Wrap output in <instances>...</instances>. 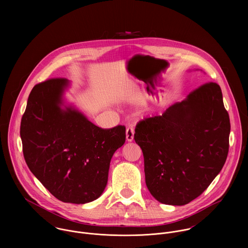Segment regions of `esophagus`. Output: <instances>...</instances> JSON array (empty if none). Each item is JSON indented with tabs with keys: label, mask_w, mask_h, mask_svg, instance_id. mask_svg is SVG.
<instances>
[{
	"label": "esophagus",
	"mask_w": 248,
	"mask_h": 248,
	"mask_svg": "<svg viewBox=\"0 0 248 248\" xmlns=\"http://www.w3.org/2000/svg\"><path fill=\"white\" fill-rule=\"evenodd\" d=\"M134 135L135 131L132 127H128L126 130V140L128 142H132L134 140Z\"/></svg>",
	"instance_id": "1"
}]
</instances>
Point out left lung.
Returning a JSON list of instances; mask_svg holds the SVG:
<instances>
[{
	"instance_id": "1",
	"label": "left lung",
	"mask_w": 248,
	"mask_h": 248,
	"mask_svg": "<svg viewBox=\"0 0 248 248\" xmlns=\"http://www.w3.org/2000/svg\"><path fill=\"white\" fill-rule=\"evenodd\" d=\"M229 134L221 90L212 82L162 115L140 121L135 140L143 153L151 195L161 203L177 206L198 198L225 163Z\"/></svg>"
}]
</instances>
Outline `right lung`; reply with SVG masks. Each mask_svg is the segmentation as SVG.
I'll return each instance as SVG.
<instances>
[{"label": "right lung", "instance_id": "1", "mask_svg": "<svg viewBox=\"0 0 248 248\" xmlns=\"http://www.w3.org/2000/svg\"><path fill=\"white\" fill-rule=\"evenodd\" d=\"M71 82L34 86L21 121L25 160L36 178L63 202L85 204L105 190L110 159L126 140L125 127L104 130L65 97Z\"/></svg>", "mask_w": 248, "mask_h": 248}]
</instances>
